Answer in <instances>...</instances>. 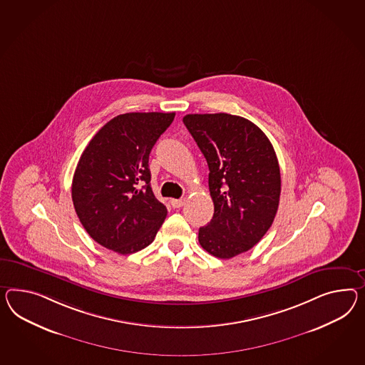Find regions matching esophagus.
<instances>
[{
    "mask_svg": "<svg viewBox=\"0 0 365 365\" xmlns=\"http://www.w3.org/2000/svg\"><path fill=\"white\" fill-rule=\"evenodd\" d=\"M184 204H185V200H184V198H173V200H170V205L173 206L175 209L181 207Z\"/></svg>",
    "mask_w": 365,
    "mask_h": 365,
    "instance_id": "1",
    "label": "esophagus"
}]
</instances>
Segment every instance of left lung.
Wrapping results in <instances>:
<instances>
[{"instance_id": "obj_1", "label": "left lung", "mask_w": 365, "mask_h": 365, "mask_svg": "<svg viewBox=\"0 0 365 365\" xmlns=\"http://www.w3.org/2000/svg\"><path fill=\"white\" fill-rule=\"evenodd\" d=\"M182 122L205 156L215 215L198 242L217 258L250 250L270 229L281 196V170L267 136L230 113H189Z\"/></svg>"}]
</instances>
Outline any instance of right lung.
Segmentation results:
<instances>
[{"instance_id": "right-lung-1", "label": "right lung", "mask_w": 365, "mask_h": 365, "mask_svg": "<svg viewBox=\"0 0 365 365\" xmlns=\"http://www.w3.org/2000/svg\"><path fill=\"white\" fill-rule=\"evenodd\" d=\"M175 113L118 115L96 132L75 169L71 197L90 237L132 254L155 240L167 207L150 185V153Z\"/></svg>"}]
</instances>
